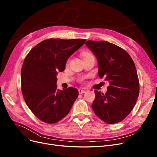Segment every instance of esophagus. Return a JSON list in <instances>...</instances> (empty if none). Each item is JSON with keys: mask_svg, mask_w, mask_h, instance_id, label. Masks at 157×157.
Wrapping results in <instances>:
<instances>
[{"mask_svg": "<svg viewBox=\"0 0 157 157\" xmlns=\"http://www.w3.org/2000/svg\"><path fill=\"white\" fill-rule=\"evenodd\" d=\"M78 92H79V94H83V93L86 92L85 90H82V89H78Z\"/></svg>", "mask_w": 157, "mask_h": 157, "instance_id": "esophagus-1", "label": "esophagus"}]
</instances>
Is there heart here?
Returning a JSON list of instances; mask_svg holds the SVG:
<instances>
[{
    "mask_svg": "<svg viewBox=\"0 0 157 157\" xmlns=\"http://www.w3.org/2000/svg\"><path fill=\"white\" fill-rule=\"evenodd\" d=\"M88 54H85V56H86V55H88Z\"/></svg>",
    "mask_w": 157,
    "mask_h": 157,
    "instance_id": "heart-1",
    "label": "heart"
}]
</instances>
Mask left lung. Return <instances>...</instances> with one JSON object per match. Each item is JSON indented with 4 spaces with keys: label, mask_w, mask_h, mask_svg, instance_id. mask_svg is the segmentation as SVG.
Wrapping results in <instances>:
<instances>
[{
    "label": "left lung",
    "mask_w": 157,
    "mask_h": 157,
    "mask_svg": "<svg viewBox=\"0 0 157 157\" xmlns=\"http://www.w3.org/2000/svg\"><path fill=\"white\" fill-rule=\"evenodd\" d=\"M96 57L98 75L110 85L105 94L95 90L92 108L97 116L108 124L123 120L131 112L139 94V81L133 59L123 49L106 41L86 42Z\"/></svg>",
    "instance_id": "left-lung-1"
}]
</instances>
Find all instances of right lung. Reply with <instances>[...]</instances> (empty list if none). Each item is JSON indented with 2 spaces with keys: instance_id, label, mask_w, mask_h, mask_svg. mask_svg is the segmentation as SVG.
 Wrapping results in <instances>:
<instances>
[{
  "instance_id": "add662e5",
  "label": "right lung",
  "mask_w": 157,
  "mask_h": 157,
  "mask_svg": "<svg viewBox=\"0 0 157 157\" xmlns=\"http://www.w3.org/2000/svg\"><path fill=\"white\" fill-rule=\"evenodd\" d=\"M85 41L47 39L34 47L25 57L21 69L22 92L27 105L40 120L54 124L69 113L78 90L72 87L57 89L56 76Z\"/></svg>"
}]
</instances>
